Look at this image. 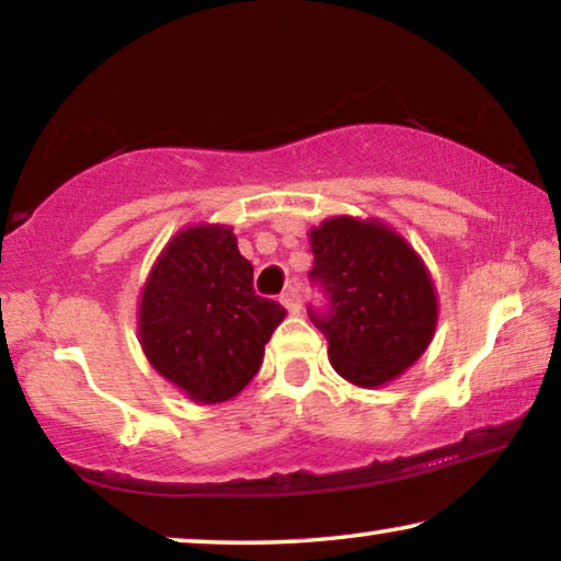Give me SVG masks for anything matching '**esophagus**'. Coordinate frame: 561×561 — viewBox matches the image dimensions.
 <instances>
[{
	"label": "esophagus",
	"mask_w": 561,
	"mask_h": 561,
	"mask_svg": "<svg viewBox=\"0 0 561 561\" xmlns=\"http://www.w3.org/2000/svg\"><path fill=\"white\" fill-rule=\"evenodd\" d=\"M279 302H282L284 307H287L289 312H299V307H302V299H299V291H297L295 284H289V287L282 291Z\"/></svg>",
	"instance_id": "esophagus-1"
}]
</instances>
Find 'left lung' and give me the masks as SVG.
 <instances>
[{"mask_svg":"<svg viewBox=\"0 0 561 561\" xmlns=\"http://www.w3.org/2000/svg\"><path fill=\"white\" fill-rule=\"evenodd\" d=\"M314 264L332 312L312 314L328 337L330 365L357 388L400 378L425 350L438 324V291L421 254L380 219L330 216L309 229Z\"/></svg>","mask_w":561,"mask_h":561,"instance_id":"1","label":"left lung"}]
</instances>
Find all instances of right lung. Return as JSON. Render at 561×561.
Masks as SVG:
<instances>
[{"label": "right lung", "mask_w": 561, "mask_h": 561, "mask_svg": "<svg viewBox=\"0 0 561 561\" xmlns=\"http://www.w3.org/2000/svg\"><path fill=\"white\" fill-rule=\"evenodd\" d=\"M252 277L233 229L204 221L173 233L140 287L138 342L146 360L194 403L237 398L287 317L282 305L254 295Z\"/></svg>", "instance_id": "1"}]
</instances>
